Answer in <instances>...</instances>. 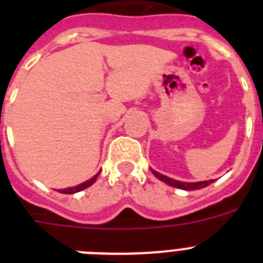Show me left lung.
Listing matches in <instances>:
<instances>
[{"mask_svg": "<svg viewBox=\"0 0 263 263\" xmlns=\"http://www.w3.org/2000/svg\"><path fill=\"white\" fill-rule=\"evenodd\" d=\"M153 174L157 176L159 180L162 182L167 183L168 185L171 187H176V188H180V190H185V191H194V190H200V188L206 187V185H210L211 183H213L215 180H205V182H197V183H185V182H179V180H174L171 178H167L166 175H162V174L157 173L154 170H152Z\"/></svg>", "mask_w": 263, "mask_h": 263, "instance_id": "obj_1", "label": "left lung"}]
</instances>
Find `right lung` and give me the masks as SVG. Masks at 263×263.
Masks as SVG:
<instances>
[{"mask_svg": "<svg viewBox=\"0 0 263 263\" xmlns=\"http://www.w3.org/2000/svg\"><path fill=\"white\" fill-rule=\"evenodd\" d=\"M100 174V173H99ZM99 174H96V175L93 176L92 179H89V180H87V182H84L83 184H79L76 185V187H72V188H66V190H58V191L60 192V194H75V192H79L81 191V190H85L87 187H89V185H92L95 183V180L97 179V176H99Z\"/></svg>", "mask_w": 263, "mask_h": 263, "instance_id": "obj_1", "label": "right lung"}]
</instances>
